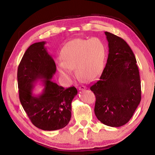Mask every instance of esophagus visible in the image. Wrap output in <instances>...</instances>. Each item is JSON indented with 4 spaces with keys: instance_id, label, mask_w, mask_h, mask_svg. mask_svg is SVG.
Instances as JSON below:
<instances>
[{
    "instance_id": "obj_1",
    "label": "esophagus",
    "mask_w": 155,
    "mask_h": 155,
    "mask_svg": "<svg viewBox=\"0 0 155 155\" xmlns=\"http://www.w3.org/2000/svg\"><path fill=\"white\" fill-rule=\"evenodd\" d=\"M87 88H86V87L85 86H80V87H79V90H80V91H84V90H85Z\"/></svg>"
}]
</instances>
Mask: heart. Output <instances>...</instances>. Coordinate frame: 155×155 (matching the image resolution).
<instances>
[{
    "label": "heart",
    "mask_w": 155,
    "mask_h": 155,
    "mask_svg": "<svg viewBox=\"0 0 155 155\" xmlns=\"http://www.w3.org/2000/svg\"><path fill=\"white\" fill-rule=\"evenodd\" d=\"M106 46L97 37L76 39L68 42L62 48L58 63V70L67 79L72 77L75 68L79 79L91 81L96 79L104 68Z\"/></svg>",
    "instance_id": "heart-1"
}]
</instances>
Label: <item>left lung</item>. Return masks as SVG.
Wrapping results in <instances>:
<instances>
[{
	"instance_id": "1",
	"label": "left lung",
	"mask_w": 155,
	"mask_h": 155,
	"mask_svg": "<svg viewBox=\"0 0 155 155\" xmlns=\"http://www.w3.org/2000/svg\"><path fill=\"white\" fill-rule=\"evenodd\" d=\"M109 55L100 80L91 87L96 96L94 112L102 124L118 127L127 124L141 101L137 60L128 44L105 31Z\"/></svg>"
}]
</instances>
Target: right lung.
I'll return each mask as SVG.
<instances>
[{"label": "right lung", "mask_w": 155, "mask_h": 155, "mask_svg": "<svg viewBox=\"0 0 155 155\" xmlns=\"http://www.w3.org/2000/svg\"><path fill=\"white\" fill-rule=\"evenodd\" d=\"M45 41L30 46L18 65L17 80L19 99L32 124L44 130H55L67 126L71 118L72 101L77 95L74 87L64 89L51 80L56 72L52 57ZM39 81L44 87L38 95L32 93Z\"/></svg>", "instance_id": "add662e5"}]
</instances>
